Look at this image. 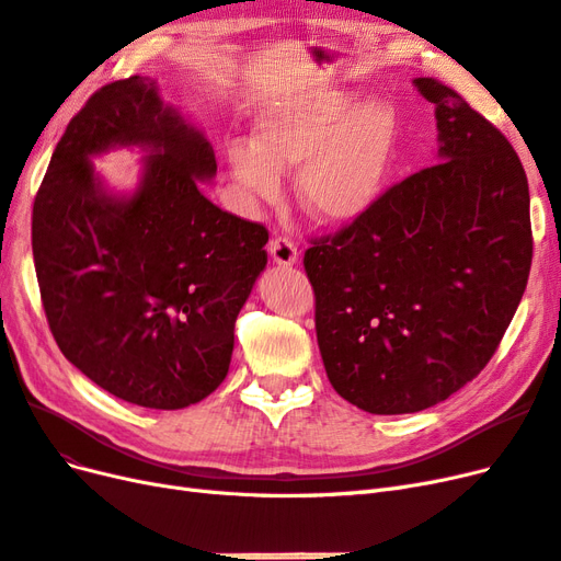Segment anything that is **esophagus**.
<instances>
[{"label": "esophagus", "instance_id": "1", "mask_svg": "<svg viewBox=\"0 0 561 561\" xmlns=\"http://www.w3.org/2000/svg\"><path fill=\"white\" fill-rule=\"evenodd\" d=\"M267 251L277 265H294L298 261V247L294 244V240L284 238V234H277V238L270 240Z\"/></svg>", "mask_w": 561, "mask_h": 561}]
</instances>
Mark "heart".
I'll return each mask as SVG.
<instances>
[{
    "instance_id": "b5f03b06",
    "label": "heart",
    "mask_w": 561,
    "mask_h": 561,
    "mask_svg": "<svg viewBox=\"0 0 561 561\" xmlns=\"http://www.w3.org/2000/svg\"><path fill=\"white\" fill-rule=\"evenodd\" d=\"M399 141V116L379 100L360 102L342 90L288 95L256 118L254 144L234 141L228 165L238 182L273 197L279 170L298 168L302 209L321 224H352L385 191Z\"/></svg>"
}]
</instances>
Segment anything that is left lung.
I'll use <instances>...</instances> for the list:
<instances>
[{"mask_svg":"<svg viewBox=\"0 0 561 561\" xmlns=\"http://www.w3.org/2000/svg\"><path fill=\"white\" fill-rule=\"evenodd\" d=\"M438 160L312 238L305 273L333 389L373 414L436 405L490 364L527 288L529 184L511 141L438 79Z\"/></svg>","mask_w":561,"mask_h":561,"instance_id":"1","label":"left lung"}]
</instances>
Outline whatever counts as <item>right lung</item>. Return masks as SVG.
I'll use <instances>...</instances> for the list:
<instances>
[{"label": "right lung", "instance_id": "1", "mask_svg": "<svg viewBox=\"0 0 561 561\" xmlns=\"http://www.w3.org/2000/svg\"><path fill=\"white\" fill-rule=\"evenodd\" d=\"M152 156L130 198L106 194L89 156ZM209 141L156 81L106 83L69 121L32 207V256L60 352L116 399L188 408L224 382L234 321L267 263V228L216 207Z\"/></svg>", "mask_w": 561, "mask_h": 561}]
</instances>
